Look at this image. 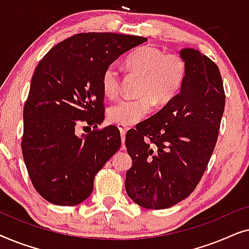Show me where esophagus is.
I'll use <instances>...</instances> for the list:
<instances>
[{"label":"esophagus","mask_w":249,"mask_h":249,"mask_svg":"<svg viewBox=\"0 0 249 249\" xmlns=\"http://www.w3.org/2000/svg\"><path fill=\"white\" fill-rule=\"evenodd\" d=\"M118 128H119V130H120V134L122 137V147H124V136H125V134H127L129 128L125 127V125H122V124H118Z\"/></svg>","instance_id":"34e87169"}]
</instances>
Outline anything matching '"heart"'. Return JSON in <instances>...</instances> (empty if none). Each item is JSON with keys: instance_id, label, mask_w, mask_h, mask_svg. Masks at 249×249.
Instances as JSON below:
<instances>
[{"instance_id": "heart-1", "label": "heart", "mask_w": 249, "mask_h": 249, "mask_svg": "<svg viewBox=\"0 0 249 249\" xmlns=\"http://www.w3.org/2000/svg\"><path fill=\"white\" fill-rule=\"evenodd\" d=\"M125 66L132 73L144 77L139 98L124 100L108 107L110 122L128 127L141 122L152 111L153 101L163 107L179 94L187 78V63L179 54H166L152 45L142 46L127 57ZM104 95L114 98L121 86V76L114 64H108L101 77Z\"/></svg>"}]
</instances>
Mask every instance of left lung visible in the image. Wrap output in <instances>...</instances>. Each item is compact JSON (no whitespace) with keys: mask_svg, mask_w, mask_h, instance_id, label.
Masks as SVG:
<instances>
[{"mask_svg":"<svg viewBox=\"0 0 249 249\" xmlns=\"http://www.w3.org/2000/svg\"><path fill=\"white\" fill-rule=\"evenodd\" d=\"M180 55L187 78L179 94L125 135L132 159L125 192L145 209H168L194 192L215 147L226 105L216 64L194 49Z\"/></svg>","mask_w":249,"mask_h":249,"instance_id":"8db88e82","label":"left lung"}]
</instances>
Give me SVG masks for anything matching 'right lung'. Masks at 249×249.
<instances>
[{
    "label": "right lung",
    "instance_id": "add662e5",
    "mask_svg": "<svg viewBox=\"0 0 249 249\" xmlns=\"http://www.w3.org/2000/svg\"><path fill=\"white\" fill-rule=\"evenodd\" d=\"M141 36L81 33L52 47L33 74L23 107L22 156L37 193L47 202L73 206L93 192L95 175L121 146L104 120L101 77L121 54L145 43ZM78 124L94 127L78 138Z\"/></svg>",
    "mask_w": 249,
    "mask_h": 249
}]
</instances>
